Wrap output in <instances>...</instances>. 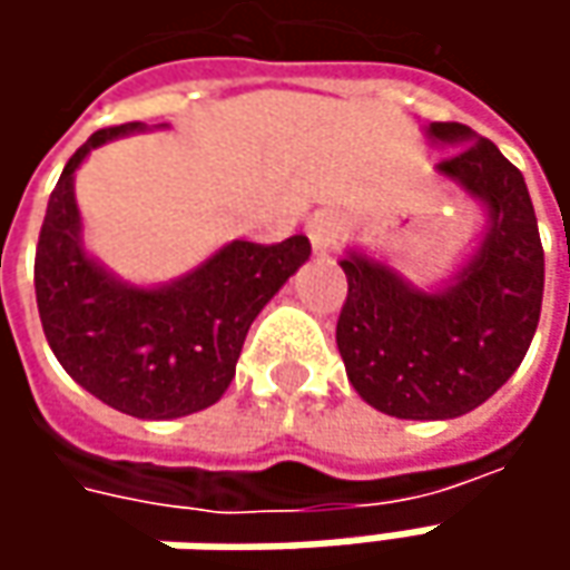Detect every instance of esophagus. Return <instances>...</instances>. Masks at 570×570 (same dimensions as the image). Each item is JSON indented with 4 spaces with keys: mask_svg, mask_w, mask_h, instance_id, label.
<instances>
[{
    "mask_svg": "<svg viewBox=\"0 0 570 570\" xmlns=\"http://www.w3.org/2000/svg\"><path fill=\"white\" fill-rule=\"evenodd\" d=\"M307 237H311V247L317 256H326L330 250H336V244H340L342 228L340 222L330 215V212H317L311 222H307Z\"/></svg>",
    "mask_w": 570,
    "mask_h": 570,
    "instance_id": "34e87169",
    "label": "esophagus"
}]
</instances>
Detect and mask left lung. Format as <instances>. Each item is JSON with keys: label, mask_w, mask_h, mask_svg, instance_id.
Segmentation results:
<instances>
[{"label": "left lung", "mask_w": 570, "mask_h": 570, "mask_svg": "<svg viewBox=\"0 0 570 570\" xmlns=\"http://www.w3.org/2000/svg\"><path fill=\"white\" fill-rule=\"evenodd\" d=\"M428 136L456 148L438 174L482 199L492 228L444 292L412 288L358 253L340 259L345 374L364 403L396 419H456L504 386L533 342L546 282L523 174L463 122H431Z\"/></svg>", "instance_id": "left-lung-1"}]
</instances>
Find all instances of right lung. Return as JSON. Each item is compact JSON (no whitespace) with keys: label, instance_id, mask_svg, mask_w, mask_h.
I'll list each match as a JSON object with an SVG mask.
<instances>
[{"label":"right lung","instance_id":"add662e5","mask_svg":"<svg viewBox=\"0 0 570 570\" xmlns=\"http://www.w3.org/2000/svg\"><path fill=\"white\" fill-rule=\"evenodd\" d=\"M139 129H98L62 167L37 240L33 292L43 336L72 381L126 415L180 419L222 400L250 323L311 256V240H230L161 288L114 278L81 247L72 177L91 148Z\"/></svg>","mask_w":570,"mask_h":570}]
</instances>
